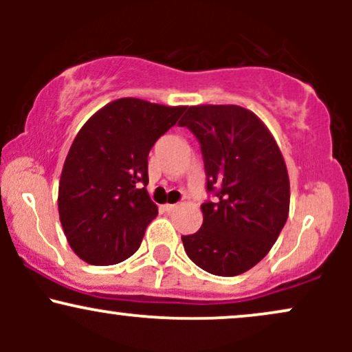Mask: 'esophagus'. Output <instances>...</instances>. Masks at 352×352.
I'll return each mask as SVG.
<instances>
[{
    "mask_svg": "<svg viewBox=\"0 0 352 352\" xmlns=\"http://www.w3.org/2000/svg\"><path fill=\"white\" fill-rule=\"evenodd\" d=\"M177 207H179V205H177V204H165L162 208L165 210V212H173V210H175Z\"/></svg>",
    "mask_w": 352,
    "mask_h": 352,
    "instance_id": "1",
    "label": "esophagus"
}]
</instances>
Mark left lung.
<instances>
[{
  "instance_id": "1",
  "label": "left lung",
  "mask_w": 352,
  "mask_h": 352,
  "mask_svg": "<svg viewBox=\"0 0 352 352\" xmlns=\"http://www.w3.org/2000/svg\"><path fill=\"white\" fill-rule=\"evenodd\" d=\"M200 142L207 192L204 223L182 236L188 258L217 276L248 272L268 254L289 212V179L272 132L240 106H192L182 117Z\"/></svg>"
}]
</instances>
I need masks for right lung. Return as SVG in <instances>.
Masks as SVG:
<instances>
[{
    "mask_svg": "<svg viewBox=\"0 0 352 352\" xmlns=\"http://www.w3.org/2000/svg\"><path fill=\"white\" fill-rule=\"evenodd\" d=\"M185 107L135 98L109 102L80 127L64 162L58 208L64 235L89 265H116L139 250L159 210L148 197V152Z\"/></svg>",
    "mask_w": 352,
    "mask_h": 352,
    "instance_id": "add662e5",
    "label": "right lung"
}]
</instances>
